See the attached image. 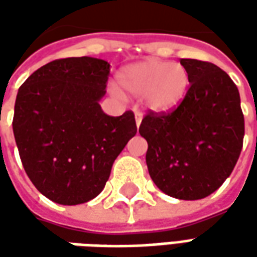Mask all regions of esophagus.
<instances>
[{
    "instance_id": "34e87169",
    "label": "esophagus",
    "mask_w": 257,
    "mask_h": 257,
    "mask_svg": "<svg viewBox=\"0 0 257 257\" xmlns=\"http://www.w3.org/2000/svg\"><path fill=\"white\" fill-rule=\"evenodd\" d=\"M135 118H136V126L139 128L140 123H142V118H143V115H142V112H139V111L135 112Z\"/></svg>"
}]
</instances>
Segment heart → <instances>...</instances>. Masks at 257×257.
<instances>
[{"instance_id":"1","label":"heart","mask_w":257,"mask_h":257,"mask_svg":"<svg viewBox=\"0 0 257 257\" xmlns=\"http://www.w3.org/2000/svg\"><path fill=\"white\" fill-rule=\"evenodd\" d=\"M121 89L142 96L145 104L156 112H167L180 104L187 93L190 75L180 63L147 59L129 64L118 73Z\"/></svg>"}]
</instances>
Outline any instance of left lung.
<instances>
[{
	"instance_id": "1",
	"label": "left lung",
	"mask_w": 257,
	"mask_h": 257,
	"mask_svg": "<svg viewBox=\"0 0 257 257\" xmlns=\"http://www.w3.org/2000/svg\"><path fill=\"white\" fill-rule=\"evenodd\" d=\"M190 88L168 114L149 112L139 134L147 140L146 164L153 182L169 197H208L231 175L242 149L239 92L226 71L209 62L180 59Z\"/></svg>"
}]
</instances>
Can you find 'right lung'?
<instances>
[{"label":"right lung","instance_id":"right-lung-1","mask_svg":"<svg viewBox=\"0 0 257 257\" xmlns=\"http://www.w3.org/2000/svg\"><path fill=\"white\" fill-rule=\"evenodd\" d=\"M108 74L101 59H58L19 88L12 126L20 160L37 190L56 204L97 197L138 132L132 111L110 117L101 110Z\"/></svg>","mask_w":257,"mask_h":257}]
</instances>
